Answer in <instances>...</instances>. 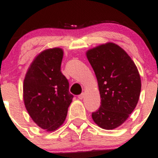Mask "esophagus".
Returning <instances> with one entry per match:
<instances>
[{
    "mask_svg": "<svg viewBox=\"0 0 158 158\" xmlns=\"http://www.w3.org/2000/svg\"><path fill=\"white\" fill-rule=\"evenodd\" d=\"M84 97H85V93H81V94L79 96V99H82Z\"/></svg>",
    "mask_w": 158,
    "mask_h": 158,
    "instance_id": "34e87169",
    "label": "esophagus"
}]
</instances>
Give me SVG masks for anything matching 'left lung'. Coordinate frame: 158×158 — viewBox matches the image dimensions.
Instances as JSON below:
<instances>
[{
    "mask_svg": "<svg viewBox=\"0 0 158 158\" xmlns=\"http://www.w3.org/2000/svg\"><path fill=\"white\" fill-rule=\"evenodd\" d=\"M97 79L100 107L92 113L99 127L113 130L123 124L138 102L140 74L127 53L114 43L101 45L86 52Z\"/></svg>",
    "mask_w": 158,
    "mask_h": 158,
    "instance_id": "1",
    "label": "left lung"
}]
</instances>
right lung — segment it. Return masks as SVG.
<instances>
[{
    "instance_id": "right-lung-1",
    "label": "right lung",
    "mask_w": 158,
    "mask_h": 158,
    "mask_svg": "<svg viewBox=\"0 0 158 158\" xmlns=\"http://www.w3.org/2000/svg\"><path fill=\"white\" fill-rule=\"evenodd\" d=\"M62 48L46 49L31 64L23 85V98L33 121L47 131L57 130L65 121L73 95L61 72Z\"/></svg>"
}]
</instances>
